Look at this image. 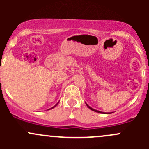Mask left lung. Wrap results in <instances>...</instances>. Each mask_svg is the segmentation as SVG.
Here are the masks:
<instances>
[{"instance_id": "8db88e82", "label": "left lung", "mask_w": 149, "mask_h": 149, "mask_svg": "<svg viewBox=\"0 0 149 149\" xmlns=\"http://www.w3.org/2000/svg\"><path fill=\"white\" fill-rule=\"evenodd\" d=\"M86 104L87 105V107H88V108H89L90 109H91V110L92 111H94V112H99V113H102V114H107V113H104V112H100V111H98V110H96V109H93V108H91V107H89L88 106V104ZM107 114H110V113H107Z\"/></svg>"}]
</instances>
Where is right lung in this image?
<instances>
[{
  "label": "right lung",
  "instance_id": "obj_1",
  "mask_svg": "<svg viewBox=\"0 0 149 149\" xmlns=\"http://www.w3.org/2000/svg\"><path fill=\"white\" fill-rule=\"evenodd\" d=\"M56 105H57V104H56ZM56 105H55V106H56ZM52 108H53V107H52Z\"/></svg>",
  "mask_w": 149,
  "mask_h": 149
}]
</instances>
